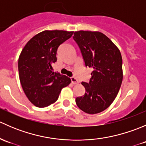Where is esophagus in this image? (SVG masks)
I'll return each instance as SVG.
<instances>
[{"mask_svg": "<svg viewBox=\"0 0 146 146\" xmlns=\"http://www.w3.org/2000/svg\"><path fill=\"white\" fill-rule=\"evenodd\" d=\"M70 80H71L72 83H73V85H76V84L78 83V79L76 78L71 77L70 78Z\"/></svg>", "mask_w": 146, "mask_h": 146, "instance_id": "esophagus-1", "label": "esophagus"}]
</instances>
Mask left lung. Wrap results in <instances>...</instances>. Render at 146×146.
Returning a JSON list of instances; mask_svg holds the SVG:
<instances>
[{"label": "left lung", "instance_id": "obj_1", "mask_svg": "<svg viewBox=\"0 0 146 146\" xmlns=\"http://www.w3.org/2000/svg\"><path fill=\"white\" fill-rule=\"evenodd\" d=\"M80 49L85 66L93 68L90 82H82L83 96L76 102L84 112L98 114L111 105L123 79L122 58L116 45L100 32L78 31L73 36Z\"/></svg>", "mask_w": 146, "mask_h": 146}]
</instances>
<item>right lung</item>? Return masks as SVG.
Listing matches in <instances>:
<instances>
[{
	"instance_id": "obj_1",
	"label": "right lung",
	"mask_w": 146,
	"mask_h": 146,
	"mask_svg": "<svg viewBox=\"0 0 146 146\" xmlns=\"http://www.w3.org/2000/svg\"><path fill=\"white\" fill-rule=\"evenodd\" d=\"M73 32L45 30L25 46L18 59V71L24 92L37 107H46L58 100L61 89L70 83L67 76L54 72L58 46L71 37Z\"/></svg>"
}]
</instances>
